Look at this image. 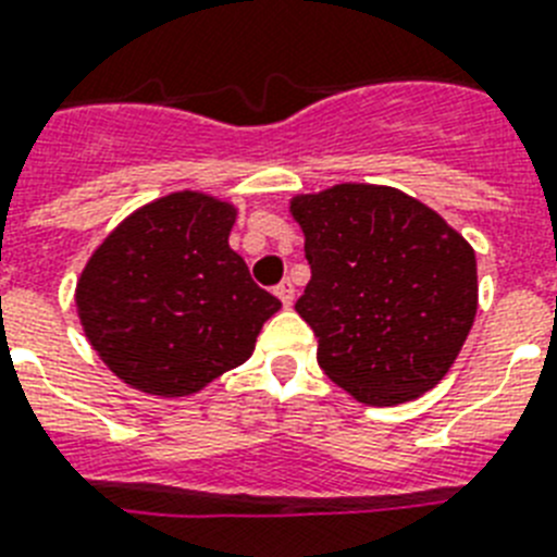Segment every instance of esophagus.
Wrapping results in <instances>:
<instances>
[{
    "instance_id": "1",
    "label": "esophagus",
    "mask_w": 557,
    "mask_h": 557,
    "mask_svg": "<svg viewBox=\"0 0 557 557\" xmlns=\"http://www.w3.org/2000/svg\"><path fill=\"white\" fill-rule=\"evenodd\" d=\"M274 294H277L280 300H283V306H292V302H294V283H292V280H283V283L274 288Z\"/></svg>"
}]
</instances>
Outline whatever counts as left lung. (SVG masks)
Returning <instances> with one entry per match:
<instances>
[{
  "label": "left lung",
  "instance_id": "obj_1",
  "mask_svg": "<svg viewBox=\"0 0 557 557\" xmlns=\"http://www.w3.org/2000/svg\"><path fill=\"white\" fill-rule=\"evenodd\" d=\"M292 214L311 265L294 308L329 380L376 408L436 387L479 308L473 246L394 186L336 184L297 195Z\"/></svg>",
  "mask_w": 557,
  "mask_h": 557
}]
</instances>
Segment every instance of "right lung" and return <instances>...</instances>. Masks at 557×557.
Here are the masks:
<instances>
[{"instance_id":"1","label":"right lung","mask_w":557,"mask_h":557,"mask_svg":"<svg viewBox=\"0 0 557 557\" xmlns=\"http://www.w3.org/2000/svg\"><path fill=\"white\" fill-rule=\"evenodd\" d=\"M237 209L172 191L112 228L76 286L78 320L119 380L152 396H189L243 366L280 311L228 232Z\"/></svg>"}]
</instances>
